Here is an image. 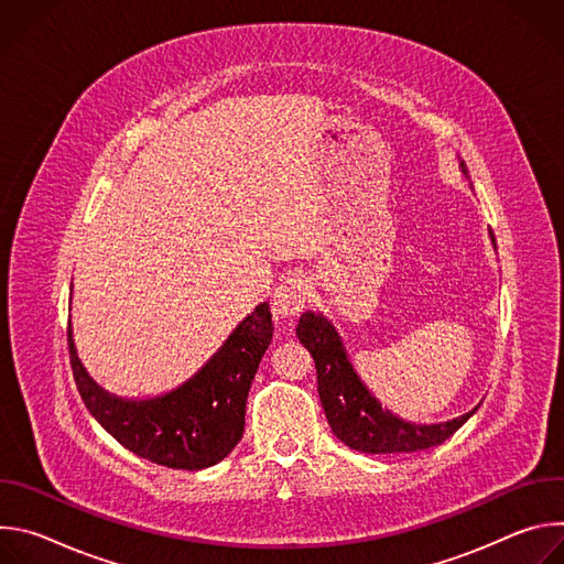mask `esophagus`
Returning <instances> with one entry per match:
<instances>
[{"label":"esophagus","mask_w":564,"mask_h":564,"mask_svg":"<svg viewBox=\"0 0 564 564\" xmlns=\"http://www.w3.org/2000/svg\"><path fill=\"white\" fill-rule=\"evenodd\" d=\"M307 301V281L303 276L285 279L272 296V316L276 321L292 318L303 312Z\"/></svg>","instance_id":"34e87169"}]
</instances>
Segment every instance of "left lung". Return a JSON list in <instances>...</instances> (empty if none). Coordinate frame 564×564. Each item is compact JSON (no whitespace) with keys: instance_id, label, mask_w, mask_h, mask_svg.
I'll use <instances>...</instances> for the list:
<instances>
[{"instance_id":"8db88e82","label":"left lung","mask_w":564,"mask_h":564,"mask_svg":"<svg viewBox=\"0 0 564 564\" xmlns=\"http://www.w3.org/2000/svg\"><path fill=\"white\" fill-rule=\"evenodd\" d=\"M459 170L468 178L464 160H459ZM489 234L496 248V236L494 231ZM296 337L314 359L316 390L333 433L359 453H415L440 446L479 409L477 404L473 411L437 424L406 422L388 409H381L377 397L352 368L337 328L324 314L312 310L303 312Z\"/></svg>"}]
</instances>
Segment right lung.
I'll use <instances>...</instances> for the list:
<instances>
[{
  "label": "right lung",
  "mask_w": 564,
  "mask_h": 564,
  "mask_svg": "<svg viewBox=\"0 0 564 564\" xmlns=\"http://www.w3.org/2000/svg\"><path fill=\"white\" fill-rule=\"evenodd\" d=\"M272 333L270 307L259 303L196 375L149 399L98 386L77 357L70 324L68 352L79 397L109 435L153 464L200 470L225 459L243 437L248 392Z\"/></svg>",
  "instance_id": "right-lung-1"
}]
</instances>
